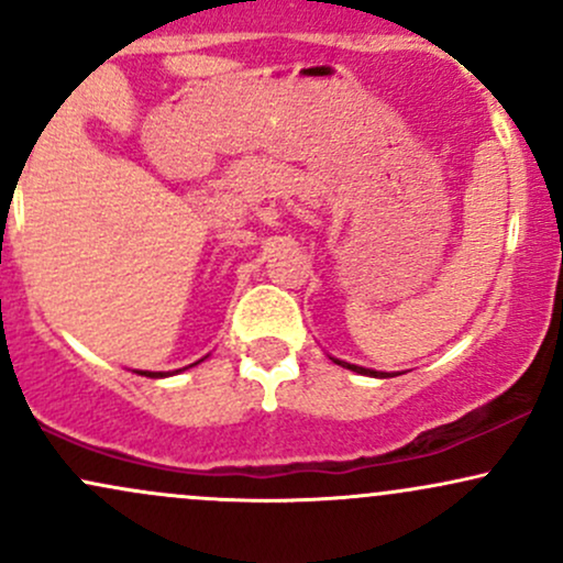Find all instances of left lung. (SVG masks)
I'll use <instances>...</instances> for the list:
<instances>
[{"mask_svg": "<svg viewBox=\"0 0 563 563\" xmlns=\"http://www.w3.org/2000/svg\"><path fill=\"white\" fill-rule=\"evenodd\" d=\"M339 365H344V367H349V371H354V373H363V376H376V378H389V376H386V373H376V371H367V367H360V365H349V363H341V360H339Z\"/></svg>", "mask_w": 563, "mask_h": 563, "instance_id": "left-lung-1", "label": "left lung"}]
</instances>
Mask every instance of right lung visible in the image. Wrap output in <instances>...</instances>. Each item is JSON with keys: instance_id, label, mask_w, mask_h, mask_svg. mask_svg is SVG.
Segmentation results:
<instances>
[{"instance_id": "add662e5", "label": "right lung", "mask_w": 563, "mask_h": 563, "mask_svg": "<svg viewBox=\"0 0 563 563\" xmlns=\"http://www.w3.org/2000/svg\"><path fill=\"white\" fill-rule=\"evenodd\" d=\"M200 363V360H198ZM198 363H192V365H198ZM140 376H147V378H164V376H169V373H151V371H142Z\"/></svg>"}]
</instances>
